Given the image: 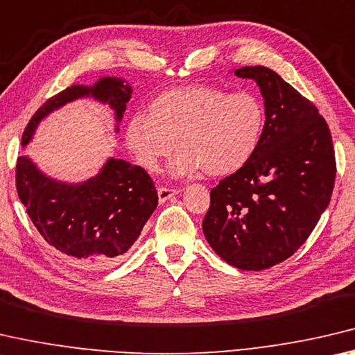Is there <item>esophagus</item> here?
Returning a JSON list of instances; mask_svg holds the SVG:
<instances>
[{"label": "esophagus", "instance_id": "1", "mask_svg": "<svg viewBox=\"0 0 355 355\" xmlns=\"http://www.w3.org/2000/svg\"><path fill=\"white\" fill-rule=\"evenodd\" d=\"M157 193H159V200L164 202L166 200L173 198L174 195H178L179 190L178 189H170V187H159V189H157Z\"/></svg>", "mask_w": 355, "mask_h": 355}]
</instances>
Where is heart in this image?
<instances>
[{"mask_svg": "<svg viewBox=\"0 0 355 355\" xmlns=\"http://www.w3.org/2000/svg\"><path fill=\"white\" fill-rule=\"evenodd\" d=\"M264 107L253 92H226L212 86L164 92L149 114L137 113L125 127V143L139 165L157 171L160 160L181 149L171 162L174 176L205 170L209 176L239 171L257 150L264 129Z\"/></svg>", "mask_w": 355, "mask_h": 355, "instance_id": "obj_1", "label": "heart"}]
</instances>
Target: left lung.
<instances>
[{
	"instance_id": "1",
	"label": "left lung",
	"mask_w": 355,
	"mask_h": 355,
	"mask_svg": "<svg viewBox=\"0 0 355 355\" xmlns=\"http://www.w3.org/2000/svg\"><path fill=\"white\" fill-rule=\"evenodd\" d=\"M264 97L257 150L211 190L202 232L220 258L264 270L297 252L334 191L336 164L329 125L309 98L264 66L236 69Z\"/></svg>"
}]
</instances>
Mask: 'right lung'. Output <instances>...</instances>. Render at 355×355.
Returning a JSON list of instances; mask_svg holds the SVG:
<instances>
[{
	"label": "right lung",
	"mask_w": 355,
	"mask_h": 355,
	"mask_svg": "<svg viewBox=\"0 0 355 355\" xmlns=\"http://www.w3.org/2000/svg\"><path fill=\"white\" fill-rule=\"evenodd\" d=\"M130 94V86L114 77L101 78L94 86L66 88L34 113L23 132L21 146L30 143L46 114L78 97L91 96L108 103L119 123ZM15 185L44 239L71 264L92 270L113 266L123 258L159 201L149 174L123 159H108L97 176L72 185L45 176L21 155L17 159Z\"/></svg>",
	"instance_id": "add662e5"
}]
</instances>
